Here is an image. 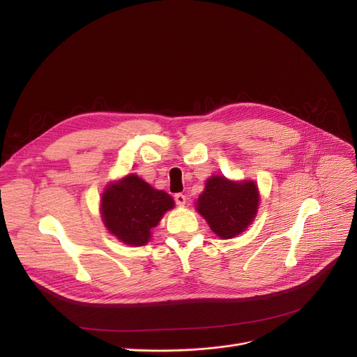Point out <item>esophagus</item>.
<instances>
[{
  "label": "esophagus",
  "mask_w": 357,
  "mask_h": 357,
  "mask_svg": "<svg viewBox=\"0 0 357 357\" xmlns=\"http://www.w3.org/2000/svg\"><path fill=\"white\" fill-rule=\"evenodd\" d=\"M175 202H176V205L183 206V205L186 204V197L182 195V194H176V195H175Z\"/></svg>",
  "instance_id": "34e87169"
}]
</instances>
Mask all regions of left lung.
<instances>
[{
    "instance_id": "left-lung-1",
    "label": "left lung",
    "mask_w": 357,
    "mask_h": 357,
    "mask_svg": "<svg viewBox=\"0 0 357 357\" xmlns=\"http://www.w3.org/2000/svg\"><path fill=\"white\" fill-rule=\"evenodd\" d=\"M258 206L259 191L254 181H232L224 175L209 176L195 204L199 215L221 240L247 231L257 217Z\"/></svg>"
}]
</instances>
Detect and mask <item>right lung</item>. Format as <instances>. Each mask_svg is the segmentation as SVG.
Masks as SVG:
<instances>
[{
  "label": "right lung",
  "mask_w": 357,
  "mask_h": 357,
  "mask_svg": "<svg viewBox=\"0 0 357 357\" xmlns=\"http://www.w3.org/2000/svg\"><path fill=\"white\" fill-rule=\"evenodd\" d=\"M175 206L174 198L136 174L109 182L100 199V217L106 229L130 247L149 243L152 229Z\"/></svg>",
  "instance_id": "obj_1"
}]
</instances>
